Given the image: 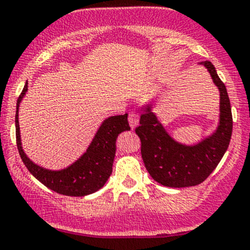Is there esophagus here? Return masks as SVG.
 Masks as SVG:
<instances>
[{"mask_svg": "<svg viewBox=\"0 0 250 250\" xmlns=\"http://www.w3.org/2000/svg\"><path fill=\"white\" fill-rule=\"evenodd\" d=\"M128 121H129L130 128H132V129H134V128L138 125V123H139V115H138L137 112H134V111H133V112L129 113Z\"/></svg>", "mask_w": 250, "mask_h": 250, "instance_id": "34e87169", "label": "esophagus"}]
</instances>
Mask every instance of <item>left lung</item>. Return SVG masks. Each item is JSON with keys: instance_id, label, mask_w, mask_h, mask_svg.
Segmentation results:
<instances>
[{"instance_id": "1", "label": "left lung", "mask_w": 250, "mask_h": 250, "mask_svg": "<svg viewBox=\"0 0 250 250\" xmlns=\"http://www.w3.org/2000/svg\"><path fill=\"white\" fill-rule=\"evenodd\" d=\"M220 92V120L215 132L196 145L178 143L152 112L143 106L135 133L141 140V157L151 178L168 188H188L203 183L225 155L232 134V113L225 84L210 62H202Z\"/></svg>"}]
</instances>
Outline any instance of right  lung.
<instances>
[{"mask_svg": "<svg viewBox=\"0 0 250 250\" xmlns=\"http://www.w3.org/2000/svg\"><path fill=\"white\" fill-rule=\"evenodd\" d=\"M26 92L27 82L25 83L24 89L20 93L17 102L16 135L18 151L29 172L44 186L60 195L81 197L100 190L112 173L113 158L116 153V139L120 133L130 129L128 123V113L111 116L106 118L98 129L87 151L76 162L64 169L50 170L32 162L22 150L18 113H19L20 103Z\"/></svg>", "mask_w": 250, "mask_h": 250, "instance_id": "add662e5", "label": "right lung"}]
</instances>
